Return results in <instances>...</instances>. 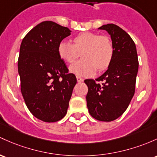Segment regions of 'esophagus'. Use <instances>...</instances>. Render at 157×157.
<instances>
[{"mask_svg":"<svg viewBox=\"0 0 157 157\" xmlns=\"http://www.w3.org/2000/svg\"><path fill=\"white\" fill-rule=\"evenodd\" d=\"M77 82H83L84 80L82 78V77H77Z\"/></svg>","mask_w":157,"mask_h":157,"instance_id":"obj_1","label":"esophagus"}]
</instances>
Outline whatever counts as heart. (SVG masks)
Returning <instances> with one entry per match:
<instances>
[{
    "label": "heart",
    "instance_id": "1",
    "mask_svg": "<svg viewBox=\"0 0 157 157\" xmlns=\"http://www.w3.org/2000/svg\"><path fill=\"white\" fill-rule=\"evenodd\" d=\"M73 44L62 41L57 48L58 54L65 63H72L81 53L82 59L70 66L72 74L80 77L94 75L96 68L102 71L109 67L114 49L109 37L92 32H83L72 39Z\"/></svg>",
    "mask_w": 157,
    "mask_h": 157
}]
</instances>
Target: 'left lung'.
<instances>
[{
  "label": "left lung",
  "instance_id": "1",
  "mask_svg": "<svg viewBox=\"0 0 157 157\" xmlns=\"http://www.w3.org/2000/svg\"><path fill=\"white\" fill-rule=\"evenodd\" d=\"M110 35L114 49L113 57L107 70L96 79L86 80L89 91L87 107L94 118L112 121L123 114L135 93L139 69L136 47L133 40L123 29L113 24L101 26Z\"/></svg>",
  "mask_w": 157,
  "mask_h": 157
}]
</instances>
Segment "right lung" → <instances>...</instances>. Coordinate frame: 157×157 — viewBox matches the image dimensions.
Masks as SVG:
<instances>
[{"label": "right lung", "instance_id": "add662e5", "mask_svg": "<svg viewBox=\"0 0 157 157\" xmlns=\"http://www.w3.org/2000/svg\"><path fill=\"white\" fill-rule=\"evenodd\" d=\"M71 33L68 27L46 21L33 27L21 44V91L30 113L42 121L56 122L66 115L77 83L57 51L59 43Z\"/></svg>", "mask_w": 157, "mask_h": 157}]
</instances>
